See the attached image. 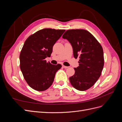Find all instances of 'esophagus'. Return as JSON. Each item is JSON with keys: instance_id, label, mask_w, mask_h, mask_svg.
<instances>
[{"instance_id": "esophagus-1", "label": "esophagus", "mask_w": 122, "mask_h": 122, "mask_svg": "<svg viewBox=\"0 0 122 122\" xmlns=\"http://www.w3.org/2000/svg\"><path fill=\"white\" fill-rule=\"evenodd\" d=\"M62 68H65V69H67L68 68V67H67V66H65L64 65H62Z\"/></svg>"}]
</instances>
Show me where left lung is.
<instances>
[{"label":"left lung","instance_id":"obj_1","mask_svg":"<svg viewBox=\"0 0 122 122\" xmlns=\"http://www.w3.org/2000/svg\"><path fill=\"white\" fill-rule=\"evenodd\" d=\"M62 38L71 44L75 58H79V66L69 80L72 86L80 91L87 90L97 81L104 66L103 48L90 32L84 29H70Z\"/></svg>","mask_w":122,"mask_h":122}]
</instances>
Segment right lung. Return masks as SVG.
Here are the masks:
<instances>
[{
	"label": "right lung",
	"instance_id": "add662e5",
	"mask_svg": "<svg viewBox=\"0 0 122 122\" xmlns=\"http://www.w3.org/2000/svg\"><path fill=\"white\" fill-rule=\"evenodd\" d=\"M65 30L44 28L29 36L20 54V69L27 84L38 91H44L52 85L55 74L61 65L47 62L54 44Z\"/></svg>",
	"mask_w": 122,
	"mask_h": 122
}]
</instances>
